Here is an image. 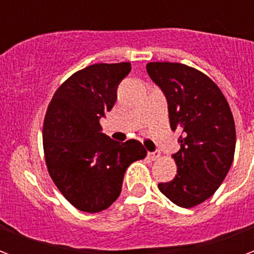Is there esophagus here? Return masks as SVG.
<instances>
[{
	"label": "esophagus",
	"mask_w": 254,
	"mask_h": 254,
	"mask_svg": "<svg viewBox=\"0 0 254 254\" xmlns=\"http://www.w3.org/2000/svg\"><path fill=\"white\" fill-rule=\"evenodd\" d=\"M148 158L149 159H158V158H160V151H154V152H148Z\"/></svg>",
	"instance_id": "34e87169"
}]
</instances>
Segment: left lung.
<instances>
[{
	"label": "left lung",
	"mask_w": 254,
	"mask_h": 254,
	"mask_svg": "<svg viewBox=\"0 0 254 254\" xmlns=\"http://www.w3.org/2000/svg\"><path fill=\"white\" fill-rule=\"evenodd\" d=\"M147 73L165 94L181 148L173 155L177 176L158 188L178 207L191 208L212 196L227 176L235 151V124L216 84L194 67L149 63Z\"/></svg>",
	"instance_id": "left-lung-1"
}]
</instances>
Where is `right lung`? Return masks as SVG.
I'll list each match as a JSON object with an SVG mask.
<instances>
[{"label":"right lung","mask_w":254,"mask_h":254,"mask_svg":"<svg viewBox=\"0 0 254 254\" xmlns=\"http://www.w3.org/2000/svg\"><path fill=\"white\" fill-rule=\"evenodd\" d=\"M130 64H95L73 73L56 91L43 122L49 174L64 197L83 212H100L116 201L125 171L144 159L137 140L118 143L102 133L100 118L117 100Z\"/></svg>","instance_id":"obj_1"}]
</instances>
